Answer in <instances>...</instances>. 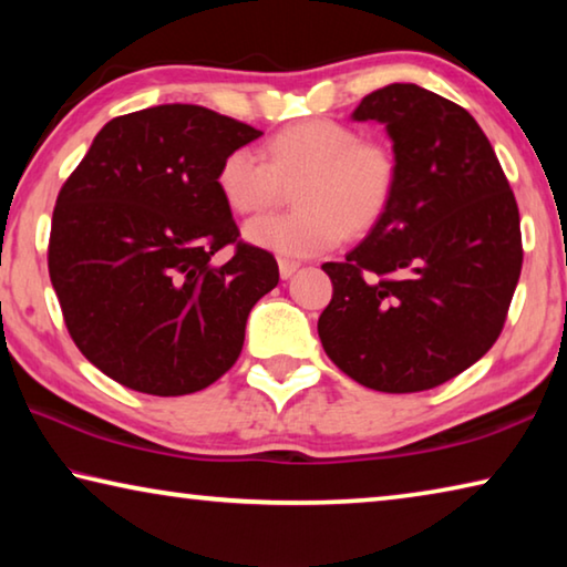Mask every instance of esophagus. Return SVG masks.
<instances>
[{
    "label": "esophagus",
    "instance_id": "esophagus-1",
    "mask_svg": "<svg viewBox=\"0 0 567 567\" xmlns=\"http://www.w3.org/2000/svg\"><path fill=\"white\" fill-rule=\"evenodd\" d=\"M277 265H280V277H282V280H287V277H292L297 272V267H300V262H295V260H280Z\"/></svg>",
    "mask_w": 567,
    "mask_h": 567
}]
</instances>
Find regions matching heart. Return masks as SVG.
Here are the masks:
<instances>
[{
  "mask_svg": "<svg viewBox=\"0 0 567 567\" xmlns=\"http://www.w3.org/2000/svg\"><path fill=\"white\" fill-rule=\"evenodd\" d=\"M267 159L249 147L227 152L217 189L237 215L265 213L290 185L297 209L247 223L249 243L282 257H312L340 245L344 233L364 235L388 215L398 185V159L378 140L334 120H305L267 142Z\"/></svg>",
  "mask_w": 567,
  "mask_h": 567,
  "instance_id": "obj_1",
  "label": "heart"
}]
</instances>
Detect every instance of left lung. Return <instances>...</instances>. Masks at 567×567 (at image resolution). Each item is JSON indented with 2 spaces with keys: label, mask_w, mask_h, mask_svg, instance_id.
Wrapping results in <instances>:
<instances>
[{
  "label": "left lung",
  "mask_w": 567,
  "mask_h": 567,
  "mask_svg": "<svg viewBox=\"0 0 567 567\" xmlns=\"http://www.w3.org/2000/svg\"><path fill=\"white\" fill-rule=\"evenodd\" d=\"M352 120L385 124L398 185L380 225L322 265V348L370 390L437 388L501 338L523 267L515 195L473 114L435 92L388 84Z\"/></svg>",
  "instance_id": "left-lung-1"
}]
</instances>
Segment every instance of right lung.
<instances>
[{
    "label": "right lung",
    "instance_id": "obj_1",
    "mask_svg": "<svg viewBox=\"0 0 567 567\" xmlns=\"http://www.w3.org/2000/svg\"><path fill=\"white\" fill-rule=\"evenodd\" d=\"M260 134L197 104H159L104 124L62 185L50 280L74 344L120 385L189 395L237 362L247 315L280 270L239 239L215 179L227 152ZM227 244L236 255L217 266Z\"/></svg>",
    "mask_w": 567,
    "mask_h": 567
}]
</instances>
